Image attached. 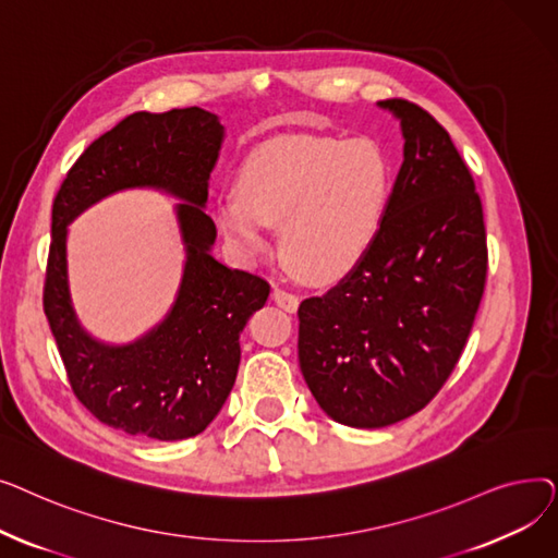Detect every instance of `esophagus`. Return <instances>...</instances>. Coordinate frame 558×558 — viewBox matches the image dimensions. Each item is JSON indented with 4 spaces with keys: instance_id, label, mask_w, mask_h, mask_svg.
I'll list each match as a JSON object with an SVG mask.
<instances>
[{
    "instance_id": "obj_1",
    "label": "esophagus",
    "mask_w": 558,
    "mask_h": 558,
    "mask_svg": "<svg viewBox=\"0 0 558 558\" xmlns=\"http://www.w3.org/2000/svg\"><path fill=\"white\" fill-rule=\"evenodd\" d=\"M274 303L280 305L284 312H296L299 310V296L291 294V291L282 289V287H276L274 294H271Z\"/></svg>"
}]
</instances>
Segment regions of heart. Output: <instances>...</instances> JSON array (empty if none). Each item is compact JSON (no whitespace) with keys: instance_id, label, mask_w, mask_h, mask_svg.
<instances>
[{"instance_id":"obj_1","label":"heart","mask_w":558,"mask_h":558,"mask_svg":"<svg viewBox=\"0 0 558 558\" xmlns=\"http://www.w3.org/2000/svg\"><path fill=\"white\" fill-rule=\"evenodd\" d=\"M240 192L217 203V223L244 257L267 253L282 223V248L314 282L343 278L373 246L391 201V167L366 140L289 135L253 149Z\"/></svg>"}]
</instances>
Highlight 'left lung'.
Returning <instances> with one entry per match:
<instances>
[{"instance_id":"obj_1","label":"left lung","mask_w":558,"mask_h":558,"mask_svg":"<svg viewBox=\"0 0 558 558\" xmlns=\"http://www.w3.org/2000/svg\"><path fill=\"white\" fill-rule=\"evenodd\" d=\"M404 160L373 246L337 287L299 307V360L324 412L387 427L452 375L480 310L488 248L482 198L448 131L407 99L379 101Z\"/></svg>"}]
</instances>
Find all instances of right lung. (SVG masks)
Wrapping results in <instances>:
<instances>
[{"label":"right lung","mask_w":558,"mask_h":558,"mask_svg":"<svg viewBox=\"0 0 558 558\" xmlns=\"http://www.w3.org/2000/svg\"><path fill=\"white\" fill-rule=\"evenodd\" d=\"M223 126L196 106L133 112L97 137L53 198L43 305L78 402L131 436L181 441L223 407L240 366V335L269 299V282L210 255L217 230L203 213ZM126 186H158L186 198L180 220L189 251L168 318L129 347H106L77 326L66 287V223L87 204Z\"/></svg>","instance_id":"add662e5"}]
</instances>
